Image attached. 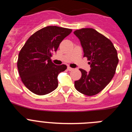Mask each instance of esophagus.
I'll return each mask as SVG.
<instances>
[{
    "mask_svg": "<svg viewBox=\"0 0 132 132\" xmlns=\"http://www.w3.org/2000/svg\"><path fill=\"white\" fill-rule=\"evenodd\" d=\"M67 70H68V71H73V69L70 67H67Z\"/></svg>",
    "mask_w": 132,
    "mask_h": 132,
    "instance_id": "1",
    "label": "esophagus"
}]
</instances>
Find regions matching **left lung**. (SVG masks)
<instances>
[{
  "instance_id": "left-lung-1",
  "label": "left lung",
  "mask_w": 132,
  "mask_h": 132,
  "mask_svg": "<svg viewBox=\"0 0 132 132\" xmlns=\"http://www.w3.org/2000/svg\"><path fill=\"white\" fill-rule=\"evenodd\" d=\"M84 57L90 61V71L80 69L82 76L75 81V87L82 94L93 96L102 91L112 79L118 63V53L112 42L93 28L75 30Z\"/></svg>"
}]
</instances>
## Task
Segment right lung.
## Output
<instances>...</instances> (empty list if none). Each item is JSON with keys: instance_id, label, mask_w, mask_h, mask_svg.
<instances>
[{"instance_id": "add662e5", "label": "right lung", "mask_w": 132, "mask_h": 132, "mask_svg": "<svg viewBox=\"0 0 132 132\" xmlns=\"http://www.w3.org/2000/svg\"><path fill=\"white\" fill-rule=\"evenodd\" d=\"M71 31V29L47 26L35 32L26 41L20 51L17 67L21 80L30 91L45 95L57 87L58 75L67 66L55 65L51 57Z\"/></svg>"}]
</instances>
